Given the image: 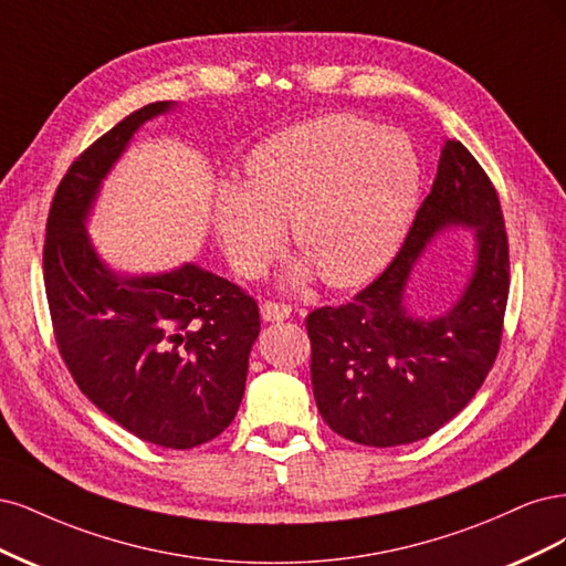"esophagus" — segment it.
Here are the masks:
<instances>
[{
	"label": "esophagus",
	"mask_w": 566,
	"mask_h": 566,
	"mask_svg": "<svg viewBox=\"0 0 566 566\" xmlns=\"http://www.w3.org/2000/svg\"><path fill=\"white\" fill-rule=\"evenodd\" d=\"M291 315V305H284V303H272V301H265L261 305V317L263 322H284L289 319Z\"/></svg>",
	"instance_id": "34e87169"
}]
</instances>
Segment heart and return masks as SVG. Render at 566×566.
<instances>
[{"label":"heart","instance_id":"b5f03b06","mask_svg":"<svg viewBox=\"0 0 566 566\" xmlns=\"http://www.w3.org/2000/svg\"><path fill=\"white\" fill-rule=\"evenodd\" d=\"M421 192L407 134L332 113L291 124L253 148L244 186L213 197V230L237 275L256 280L284 249V223L303 256L294 280L319 272L334 289L359 286L402 247Z\"/></svg>","mask_w":566,"mask_h":566}]
</instances>
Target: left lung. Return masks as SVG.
I'll use <instances>...</instances> for the list:
<instances>
[{
	"instance_id": "obj_1",
	"label": "left lung",
	"mask_w": 566,
	"mask_h": 566,
	"mask_svg": "<svg viewBox=\"0 0 566 566\" xmlns=\"http://www.w3.org/2000/svg\"><path fill=\"white\" fill-rule=\"evenodd\" d=\"M470 227L476 263L462 296L437 318L408 313L406 284L432 235ZM510 289L499 195L461 140H447L437 178L395 261L345 305L307 315L310 378L334 432L397 447L430 437L459 413L499 355Z\"/></svg>"
}]
</instances>
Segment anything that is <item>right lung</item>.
Wrapping results in <instances>:
<instances>
[{
  "label": "right lung",
  "mask_w": 566,
  "mask_h": 566,
  "mask_svg": "<svg viewBox=\"0 0 566 566\" xmlns=\"http://www.w3.org/2000/svg\"><path fill=\"white\" fill-rule=\"evenodd\" d=\"M174 107H140L72 161L46 221L44 286L61 357L91 402L145 442L192 449L240 409L259 305L195 263L124 275L86 232L103 180L134 134Z\"/></svg>",
  "instance_id": "right-lung-1"
}]
</instances>
